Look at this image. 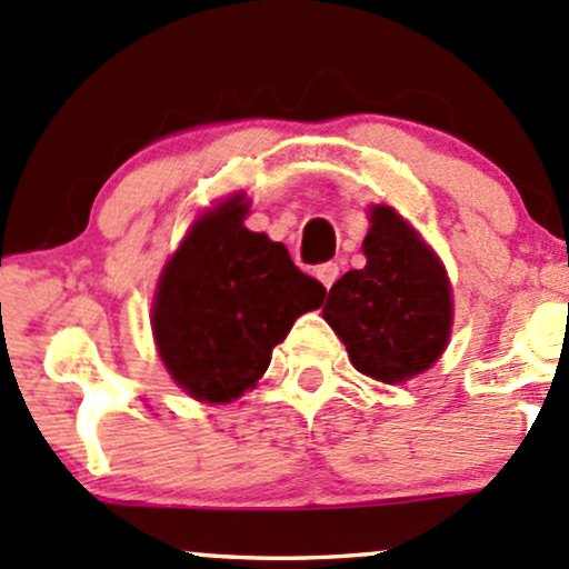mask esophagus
Returning <instances> with one entry per match:
<instances>
[{"instance_id": "esophagus-1", "label": "esophagus", "mask_w": 569, "mask_h": 569, "mask_svg": "<svg viewBox=\"0 0 569 569\" xmlns=\"http://www.w3.org/2000/svg\"><path fill=\"white\" fill-rule=\"evenodd\" d=\"M317 279L325 284V290H330V287L336 284L338 279V263H322L317 268Z\"/></svg>"}]
</instances>
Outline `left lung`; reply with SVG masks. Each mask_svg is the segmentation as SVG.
Listing matches in <instances>:
<instances>
[{"label": "left lung", "instance_id": "1", "mask_svg": "<svg viewBox=\"0 0 569 569\" xmlns=\"http://www.w3.org/2000/svg\"><path fill=\"white\" fill-rule=\"evenodd\" d=\"M366 268L330 287L322 317L347 343L352 366L385 385L413 379L451 336V284L440 258L392 207L370 209Z\"/></svg>", "mask_w": 569, "mask_h": 569}]
</instances>
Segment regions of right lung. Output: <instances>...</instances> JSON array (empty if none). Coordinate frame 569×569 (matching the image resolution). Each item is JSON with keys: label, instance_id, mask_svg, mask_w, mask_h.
Masks as SVG:
<instances>
[{"label": "right lung", "instance_id": "obj_1", "mask_svg": "<svg viewBox=\"0 0 569 569\" xmlns=\"http://www.w3.org/2000/svg\"><path fill=\"white\" fill-rule=\"evenodd\" d=\"M247 209L236 193L203 212L163 266L152 303L166 370L207 403H231L258 385L292 322L325 301L284 244L247 231Z\"/></svg>", "mask_w": 569, "mask_h": 569}]
</instances>
